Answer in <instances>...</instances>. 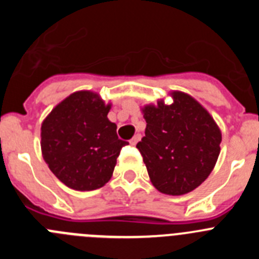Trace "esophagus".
I'll list each match as a JSON object with an SVG mask.
<instances>
[{
  "instance_id": "esophagus-1",
  "label": "esophagus",
  "mask_w": 259,
  "mask_h": 259,
  "mask_svg": "<svg viewBox=\"0 0 259 259\" xmlns=\"http://www.w3.org/2000/svg\"><path fill=\"white\" fill-rule=\"evenodd\" d=\"M140 139H141V135L136 134L134 137H132L131 140H130V144H131V145H136V144L139 143V140H140Z\"/></svg>"
}]
</instances>
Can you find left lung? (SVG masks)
<instances>
[{
  "instance_id": "left-lung-1",
  "label": "left lung",
  "mask_w": 259,
  "mask_h": 259,
  "mask_svg": "<svg viewBox=\"0 0 259 259\" xmlns=\"http://www.w3.org/2000/svg\"><path fill=\"white\" fill-rule=\"evenodd\" d=\"M141 107L145 136L136 148L154 188L168 196L196 189L211 174L221 153L222 132L210 113L188 93L172 91Z\"/></svg>"
}]
</instances>
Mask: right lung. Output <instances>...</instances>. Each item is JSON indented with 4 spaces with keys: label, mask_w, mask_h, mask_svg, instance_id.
Wrapping results in <instances>:
<instances>
[{
    "label": "right lung",
    "mask_w": 259,
    "mask_h": 259,
    "mask_svg": "<svg viewBox=\"0 0 259 259\" xmlns=\"http://www.w3.org/2000/svg\"><path fill=\"white\" fill-rule=\"evenodd\" d=\"M111 104L98 93H71L41 123V153L50 171L68 188L95 191L111 179L127 141L107 118Z\"/></svg>",
    "instance_id": "1"
}]
</instances>
